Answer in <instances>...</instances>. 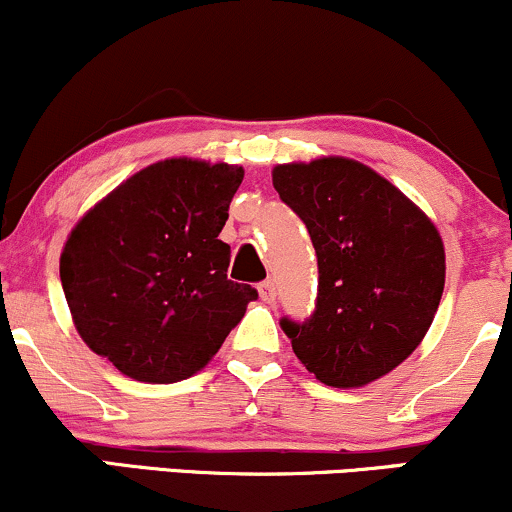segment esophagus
<instances>
[{"instance_id": "esophagus-1", "label": "esophagus", "mask_w": 512, "mask_h": 512, "mask_svg": "<svg viewBox=\"0 0 512 512\" xmlns=\"http://www.w3.org/2000/svg\"><path fill=\"white\" fill-rule=\"evenodd\" d=\"M257 291H260V298L264 303H274L276 301V286H274L272 279L262 281V284L257 286Z\"/></svg>"}]
</instances>
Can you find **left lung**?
<instances>
[{
	"instance_id": "left-lung-1",
	"label": "left lung",
	"mask_w": 512,
	"mask_h": 512,
	"mask_svg": "<svg viewBox=\"0 0 512 512\" xmlns=\"http://www.w3.org/2000/svg\"><path fill=\"white\" fill-rule=\"evenodd\" d=\"M317 255V301L305 322L281 317L293 354L320 383L363 387L426 337L445 286L431 219L373 168L342 156L272 170Z\"/></svg>"
}]
</instances>
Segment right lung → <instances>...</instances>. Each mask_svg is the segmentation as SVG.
Wrapping results in <instances>:
<instances>
[{"mask_svg": "<svg viewBox=\"0 0 512 512\" xmlns=\"http://www.w3.org/2000/svg\"><path fill=\"white\" fill-rule=\"evenodd\" d=\"M243 175L228 163L166 158L69 233L60 279L76 332L120 373L142 383L190 378L257 298L228 279L231 248L219 240Z\"/></svg>", "mask_w": 512, "mask_h": 512, "instance_id": "right-lung-1", "label": "right lung"}]
</instances>
